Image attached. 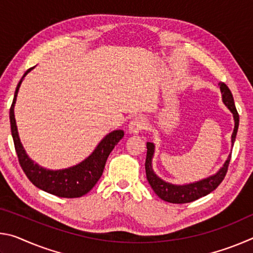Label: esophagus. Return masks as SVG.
<instances>
[{
    "label": "esophagus",
    "mask_w": 253,
    "mask_h": 253,
    "mask_svg": "<svg viewBox=\"0 0 253 253\" xmlns=\"http://www.w3.org/2000/svg\"><path fill=\"white\" fill-rule=\"evenodd\" d=\"M146 127V121H145L144 117H135L132 121L129 123V126H128V130L131 134H137V132L142 131L144 128Z\"/></svg>",
    "instance_id": "obj_1"
}]
</instances>
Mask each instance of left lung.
<instances>
[{
  "mask_svg": "<svg viewBox=\"0 0 253 253\" xmlns=\"http://www.w3.org/2000/svg\"><path fill=\"white\" fill-rule=\"evenodd\" d=\"M220 90L222 93V100H223L224 105L228 107L229 110L233 114L234 119V129L232 132V137H231V142H232V146L234 144L235 137H237L238 128H239V114L235 108L234 100L232 92L229 89L228 85L225 84H220ZM147 155H146V162H145V169H146V177L149 183V185L152 186L153 191L158 195V198L166 201L169 203H190L193 201L198 200L202 196L208 195L211 193L212 191L220 185L221 182L223 181L225 177V174L228 172V168L231 160V154L228 157V160L225 161L223 166L217 170L212 176H209L207 178L201 179V181L190 183V184H184V185H176V184H172L169 182L163 181L155 174L153 170L152 166V160L154 156V151H155V146L153 143L147 142Z\"/></svg>",
  "mask_w": 253,
  "mask_h": 253,
  "instance_id": "1",
  "label": "left lung"
}]
</instances>
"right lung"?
Listing matches in <instances>:
<instances>
[{
  "label": "right lung",
  "mask_w": 253,
  "mask_h": 253,
  "mask_svg": "<svg viewBox=\"0 0 253 253\" xmlns=\"http://www.w3.org/2000/svg\"><path fill=\"white\" fill-rule=\"evenodd\" d=\"M33 68L28 69L27 72L23 75L22 79L20 80L18 87L15 89L13 102H12L10 108L11 132L12 137H13L15 152L18 154L19 163L23 172L27 175V177L31 181L33 185H36L40 190L48 192V193L55 196H59V198H80V196L87 194L96 185L98 179L100 178L102 172H104L107 158H108L109 154L118 144L119 140L124 137V131L118 129L109 132L98 144V146L90 156H88L84 161L79 163L78 165L72 166V168L50 170L36 164L31 158H29L22 144H21L14 117V105L16 101V96H18L19 92V88L21 84H22L24 77Z\"/></svg>",
  "instance_id": "right-lung-1"
}]
</instances>
